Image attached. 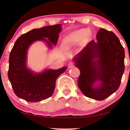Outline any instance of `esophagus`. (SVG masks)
<instances>
[{
  "label": "esophagus",
  "instance_id": "obj_1",
  "mask_svg": "<svg viewBox=\"0 0 130 130\" xmlns=\"http://www.w3.org/2000/svg\"><path fill=\"white\" fill-rule=\"evenodd\" d=\"M74 66V64H73V63H72V62H70V63H69V64H68V68L69 69L72 68V67H73Z\"/></svg>",
  "mask_w": 130,
  "mask_h": 130
}]
</instances>
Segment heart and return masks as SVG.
<instances>
[{
    "instance_id": "b5f03b06",
    "label": "heart",
    "mask_w": 130,
    "mask_h": 130,
    "mask_svg": "<svg viewBox=\"0 0 130 130\" xmlns=\"http://www.w3.org/2000/svg\"><path fill=\"white\" fill-rule=\"evenodd\" d=\"M90 33L87 29H80L66 35L64 37L62 45L65 48H69L79 43L81 40L85 42L89 38Z\"/></svg>"
}]
</instances>
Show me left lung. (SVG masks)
Segmentation results:
<instances>
[{
    "instance_id": "left-lung-1",
    "label": "left lung",
    "mask_w": 130,
    "mask_h": 130,
    "mask_svg": "<svg viewBox=\"0 0 130 130\" xmlns=\"http://www.w3.org/2000/svg\"><path fill=\"white\" fill-rule=\"evenodd\" d=\"M125 51L114 33L101 28L73 58L80 74L78 86L86 96L102 101L116 92L124 73ZM99 83V84H97Z\"/></svg>"
}]
</instances>
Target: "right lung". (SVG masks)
I'll return each mask as SVG.
<instances>
[{"label": "right lung", "mask_w": 130, "mask_h": 130, "mask_svg": "<svg viewBox=\"0 0 130 130\" xmlns=\"http://www.w3.org/2000/svg\"><path fill=\"white\" fill-rule=\"evenodd\" d=\"M61 30V24L44 26L31 30L16 41L10 53L8 75L14 93L19 98L36 102L53 95L56 79L67 67L34 72L27 67V51L30 45L38 41H44L48 47L53 48V45H56L58 41V34Z\"/></svg>", "instance_id": "add662e5"}]
</instances>
